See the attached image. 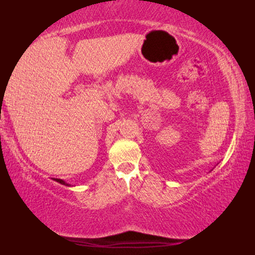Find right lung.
Segmentation results:
<instances>
[{
	"label": "right lung",
	"mask_w": 255,
	"mask_h": 255,
	"mask_svg": "<svg viewBox=\"0 0 255 255\" xmlns=\"http://www.w3.org/2000/svg\"><path fill=\"white\" fill-rule=\"evenodd\" d=\"M53 181H56V182H58V183H60V184H62V185H66V186H71V185H70L69 183H66V182H64L63 180H60V178H53Z\"/></svg>",
	"instance_id": "right-lung-1"
}]
</instances>
